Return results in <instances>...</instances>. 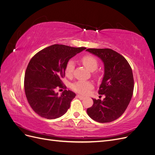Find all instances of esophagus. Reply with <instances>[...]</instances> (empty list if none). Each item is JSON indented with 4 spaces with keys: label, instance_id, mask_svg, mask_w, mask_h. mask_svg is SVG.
Returning <instances> with one entry per match:
<instances>
[{
    "label": "esophagus",
    "instance_id": "esophagus-1",
    "mask_svg": "<svg viewBox=\"0 0 155 155\" xmlns=\"http://www.w3.org/2000/svg\"><path fill=\"white\" fill-rule=\"evenodd\" d=\"M77 97L80 98V99H81V100H83V99L84 98V97L83 96H81V95H77Z\"/></svg>",
    "mask_w": 155,
    "mask_h": 155
}]
</instances>
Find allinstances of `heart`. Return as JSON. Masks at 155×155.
Returning <instances> with one entry per match:
<instances>
[{"label": "heart", "mask_w": 155, "mask_h": 155, "mask_svg": "<svg viewBox=\"0 0 155 155\" xmlns=\"http://www.w3.org/2000/svg\"><path fill=\"white\" fill-rule=\"evenodd\" d=\"M82 61L84 65L87 68V69L91 71L94 72L97 70L98 63L97 60L91 55H86L83 58ZM75 67V64L72 60H70L68 61L65 68V72L66 76H71ZM71 87L73 90L81 94H86L94 88L93 84L89 81H78L72 84Z\"/></svg>", "instance_id": "obj_1"}]
</instances>
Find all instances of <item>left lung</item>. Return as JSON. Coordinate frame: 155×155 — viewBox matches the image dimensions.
Wrapping results in <instances>:
<instances>
[{
	"label": "left lung",
	"instance_id": "obj_1",
	"mask_svg": "<svg viewBox=\"0 0 155 155\" xmlns=\"http://www.w3.org/2000/svg\"><path fill=\"white\" fill-rule=\"evenodd\" d=\"M104 64V74L98 94L106 96L103 101H94L88 108V115L99 123H108L120 117L127 108L132 98L134 81L132 68L122 55L111 49H86Z\"/></svg>",
	"mask_w": 155,
	"mask_h": 155
}]
</instances>
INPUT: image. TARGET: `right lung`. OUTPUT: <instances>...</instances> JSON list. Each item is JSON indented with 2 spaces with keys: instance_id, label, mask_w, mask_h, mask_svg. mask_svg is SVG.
<instances>
[{
  "instance_id": "obj_1",
  "label": "right lung",
  "mask_w": 155,
  "mask_h": 155,
  "mask_svg": "<svg viewBox=\"0 0 155 155\" xmlns=\"http://www.w3.org/2000/svg\"><path fill=\"white\" fill-rule=\"evenodd\" d=\"M85 49L53 45L30 60L25 74V92L30 107L40 116L56 119L69 109L75 93L65 90L58 95L55 89L63 87L61 79L68 61Z\"/></svg>"
}]
</instances>
